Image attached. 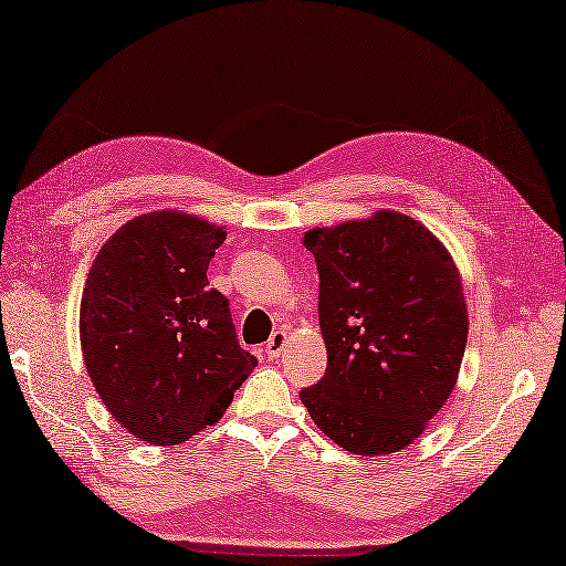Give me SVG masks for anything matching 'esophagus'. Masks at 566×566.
<instances>
[{
    "label": "esophagus",
    "mask_w": 566,
    "mask_h": 566,
    "mask_svg": "<svg viewBox=\"0 0 566 566\" xmlns=\"http://www.w3.org/2000/svg\"><path fill=\"white\" fill-rule=\"evenodd\" d=\"M284 345H286V331H274L272 333V338L268 340V345H264V353H268V357L270 359H276L282 355V350H284Z\"/></svg>",
    "instance_id": "1"
}]
</instances>
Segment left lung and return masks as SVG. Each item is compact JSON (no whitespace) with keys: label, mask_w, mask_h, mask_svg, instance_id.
I'll return each instance as SVG.
<instances>
[{"label":"left lung","mask_w":566,"mask_h":566,"mask_svg":"<svg viewBox=\"0 0 566 566\" xmlns=\"http://www.w3.org/2000/svg\"><path fill=\"white\" fill-rule=\"evenodd\" d=\"M321 276L326 375L302 401L326 436L355 454L411 444L448 401L467 347V304L450 252L411 216L304 235Z\"/></svg>","instance_id":"1"}]
</instances>
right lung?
Instances as JSON below:
<instances>
[{"instance_id":"1","label":"right lung","mask_w":566,"mask_h":566,"mask_svg":"<svg viewBox=\"0 0 566 566\" xmlns=\"http://www.w3.org/2000/svg\"><path fill=\"white\" fill-rule=\"evenodd\" d=\"M223 240L197 216L153 211L118 228L87 274L84 365L109 413L150 444L213 426L258 365L207 280Z\"/></svg>"}]
</instances>
